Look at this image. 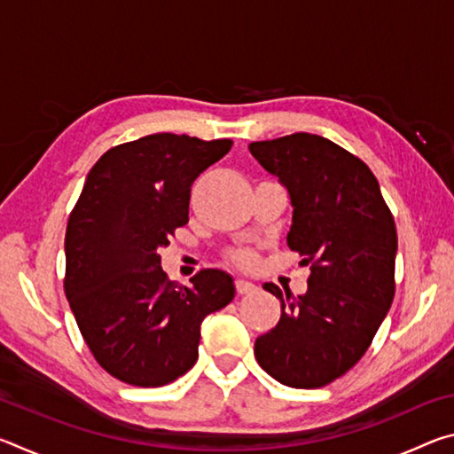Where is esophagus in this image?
<instances>
[{"label": "esophagus", "instance_id": "1", "mask_svg": "<svg viewBox=\"0 0 454 454\" xmlns=\"http://www.w3.org/2000/svg\"><path fill=\"white\" fill-rule=\"evenodd\" d=\"M236 290H238V294H250V292L256 290V284L250 282V280L238 278L236 280Z\"/></svg>", "mask_w": 454, "mask_h": 454}]
</instances>
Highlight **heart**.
<instances>
[{
  "label": "heart",
  "mask_w": 454,
  "mask_h": 454,
  "mask_svg": "<svg viewBox=\"0 0 454 454\" xmlns=\"http://www.w3.org/2000/svg\"><path fill=\"white\" fill-rule=\"evenodd\" d=\"M234 258L238 260V262H242V264H250L252 262V254H248V252H238Z\"/></svg>",
  "instance_id": "1"
}]
</instances>
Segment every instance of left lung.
I'll return each instance as SVG.
<instances>
[{
    "instance_id": "left-lung-1",
    "label": "left lung",
    "mask_w": 454,
    "mask_h": 454,
    "mask_svg": "<svg viewBox=\"0 0 454 454\" xmlns=\"http://www.w3.org/2000/svg\"><path fill=\"white\" fill-rule=\"evenodd\" d=\"M250 153L288 192L290 250L312 262L309 290L280 298L282 317L256 338L258 364L292 388H318L355 366L395 298L396 228L363 160L317 134L252 142Z\"/></svg>"
}]
</instances>
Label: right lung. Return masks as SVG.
Masks as SVG:
<instances>
[{
  "instance_id": "add662e5",
  "label": "right lung",
  "mask_w": 454,
  "mask_h": 454,
  "mask_svg": "<svg viewBox=\"0 0 454 454\" xmlns=\"http://www.w3.org/2000/svg\"><path fill=\"white\" fill-rule=\"evenodd\" d=\"M232 148L186 134H152L107 150L91 168L66 230V296L104 371L164 387L198 360L200 326L236 294L208 268L170 282L158 250L188 224L190 186Z\"/></svg>"
}]
</instances>
